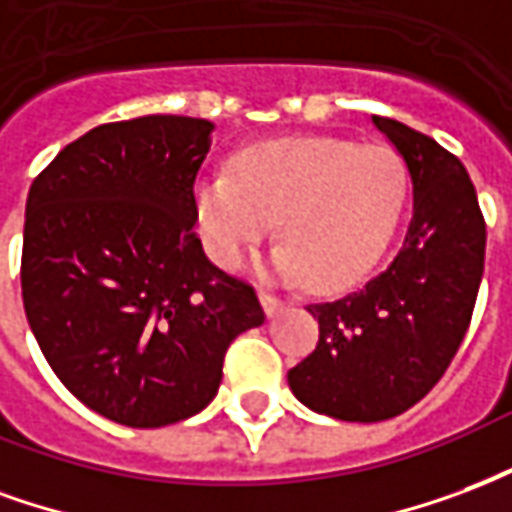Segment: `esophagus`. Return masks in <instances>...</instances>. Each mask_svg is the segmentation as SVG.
<instances>
[{
    "instance_id": "obj_1",
    "label": "esophagus",
    "mask_w": 512,
    "mask_h": 512,
    "mask_svg": "<svg viewBox=\"0 0 512 512\" xmlns=\"http://www.w3.org/2000/svg\"><path fill=\"white\" fill-rule=\"evenodd\" d=\"M259 300H261V308H264V313H267V316H278V313L283 311V302L278 300V297H275V294H270V292H259Z\"/></svg>"
}]
</instances>
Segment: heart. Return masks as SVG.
<instances>
[{
    "instance_id": "heart-1",
    "label": "heart",
    "mask_w": 512,
    "mask_h": 512,
    "mask_svg": "<svg viewBox=\"0 0 512 512\" xmlns=\"http://www.w3.org/2000/svg\"><path fill=\"white\" fill-rule=\"evenodd\" d=\"M404 201L406 169L393 149L327 136L261 141L237 152L234 174H204L193 185L201 242L220 267H242L281 218L272 272L319 292L374 267Z\"/></svg>"
}]
</instances>
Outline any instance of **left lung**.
Wrapping results in <instances>:
<instances>
[{
    "mask_svg": "<svg viewBox=\"0 0 512 512\" xmlns=\"http://www.w3.org/2000/svg\"><path fill=\"white\" fill-rule=\"evenodd\" d=\"M371 122L412 179L404 245L363 289L308 305L319 343L289 371L300 404L346 423L390 420L442 379L472 322L486 261V220L464 163L404 122Z\"/></svg>",
    "mask_w": 512,
    "mask_h": 512,
    "instance_id": "obj_1",
    "label": "left lung"
}]
</instances>
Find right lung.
I'll list each match as a JSON object with an SVG mask.
<instances>
[{
  "label": "right lung",
  "mask_w": 512,
  "mask_h": 512,
  "mask_svg": "<svg viewBox=\"0 0 512 512\" xmlns=\"http://www.w3.org/2000/svg\"><path fill=\"white\" fill-rule=\"evenodd\" d=\"M215 125L111 122L67 144L26 196L21 294L40 352L78 401L130 428L199 414L256 292L201 248L193 185Z\"/></svg>",
  "instance_id": "right-lung-1"
}]
</instances>
